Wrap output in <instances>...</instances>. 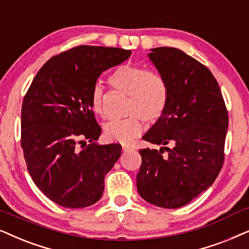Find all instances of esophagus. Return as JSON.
I'll return each mask as SVG.
<instances>
[{
    "mask_svg": "<svg viewBox=\"0 0 249 249\" xmlns=\"http://www.w3.org/2000/svg\"><path fill=\"white\" fill-rule=\"evenodd\" d=\"M122 150H124V152H128V151L135 150V146H132V145H122Z\"/></svg>",
    "mask_w": 249,
    "mask_h": 249,
    "instance_id": "1",
    "label": "esophagus"
}]
</instances>
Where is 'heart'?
<instances>
[{
    "label": "heart",
    "mask_w": 249,
    "mask_h": 249,
    "mask_svg": "<svg viewBox=\"0 0 249 249\" xmlns=\"http://www.w3.org/2000/svg\"><path fill=\"white\" fill-rule=\"evenodd\" d=\"M113 88L129 95L127 115L122 120H112L104 127V136L109 142L129 143L144 130V121L154 124L166 112L169 101V87L162 74L141 65H121L108 76ZM92 111L106 117L105 92L101 85L91 91Z\"/></svg>",
    "instance_id": "1"
}]
</instances>
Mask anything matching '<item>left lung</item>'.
I'll list each match as a JSON object with an SVG mask.
<instances>
[{
  "label": "left lung",
  "mask_w": 249,
  "mask_h": 249,
  "mask_svg": "<svg viewBox=\"0 0 249 249\" xmlns=\"http://www.w3.org/2000/svg\"><path fill=\"white\" fill-rule=\"evenodd\" d=\"M148 57L167 80L169 101L143 136L161 148L140 151L137 190L158 207L179 208L206 191L223 167L228 109L214 75L195 58L169 47L154 48Z\"/></svg>",
  "instance_id": "8db88e82"
}]
</instances>
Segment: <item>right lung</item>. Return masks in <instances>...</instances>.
I'll return each mask as SVG.
<instances>
[{
  "label": "right lung",
  "instance_id": "right-lung-1",
  "mask_svg": "<svg viewBox=\"0 0 249 249\" xmlns=\"http://www.w3.org/2000/svg\"><path fill=\"white\" fill-rule=\"evenodd\" d=\"M130 54L120 48L74 47L50 58L26 92L21 147L27 170L35 185L59 206L88 207L103 196L105 175L122 148L95 143L102 128L90 98L102 72Z\"/></svg>",
  "mask_w": 249,
  "mask_h": 249
}]
</instances>
